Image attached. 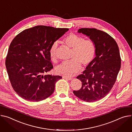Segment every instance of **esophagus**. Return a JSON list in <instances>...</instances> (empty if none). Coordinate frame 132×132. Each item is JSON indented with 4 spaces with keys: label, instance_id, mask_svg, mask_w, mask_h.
Returning <instances> with one entry per match:
<instances>
[{
    "label": "esophagus",
    "instance_id": "1",
    "mask_svg": "<svg viewBox=\"0 0 132 132\" xmlns=\"http://www.w3.org/2000/svg\"><path fill=\"white\" fill-rule=\"evenodd\" d=\"M63 78L65 79L66 80H70L72 79V78H68V77H65V76H63Z\"/></svg>",
    "mask_w": 132,
    "mask_h": 132
}]
</instances>
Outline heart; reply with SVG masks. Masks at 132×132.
Returning a JSON list of instances; mask_svg holds the SVG:
<instances>
[{
	"instance_id": "1",
	"label": "heart",
	"mask_w": 132,
	"mask_h": 132,
	"mask_svg": "<svg viewBox=\"0 0 132 132\" xmlns=\"http://www.w3.org/2000/svg\"><path fill=\"white\" fill-rule=\"evenodd\" d=\"M63 43L71 50L70 61L64 62L57 66L56 73L58 75L70 77L78 73L81 69V65L84 67L88 66L93 60L96 46L93 41L84 39L77 35L71 33L63 39ZM57 43H54L50 49V56L52 61H56Z\"/></svg>"
}]
</instances>
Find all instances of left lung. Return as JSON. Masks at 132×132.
I'll list each match as a JSON object with an SVG mask.
<instances>
[{"mask_svg":"<svg viewBox=\"0 0 132 132\" xmlns=\"http://www.w3.org/2000/svg\"><path fill=\"white\" fill-rule=\"evenodd\" d=\"M78 32L94 42L96 57L76 77L81 80L82 86L73 93L84 101H97L109 94L116 81L121 65L118 46L113 37L102 30L85 28L78 29Z\"/></svg>","mask_w":132,"mask_h":132,"instance_id":"left-lung-1","label":"left lung"}]
</instances>
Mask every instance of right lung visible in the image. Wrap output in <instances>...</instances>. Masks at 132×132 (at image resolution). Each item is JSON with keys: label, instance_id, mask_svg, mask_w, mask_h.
<instances>
[{"label": "right lung", "instance_id": "add662e5", "mask_svg": "<svg viewBox=\"0 0 132 132\" xmlns=\"http://www.w3.org/2000/svg\"><path fill=\"white\" fill-rule=\"evenodd\" d=\"M68 30L36 26L23 30L12 40L5 64L11 86L19 96L39 102L54 93L56 82L62 77L43 74L53 68L51 46Z\"/></svg>", "mask_w": 132, "mask_h": 132}]
</instances>
